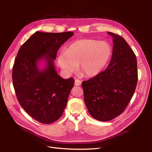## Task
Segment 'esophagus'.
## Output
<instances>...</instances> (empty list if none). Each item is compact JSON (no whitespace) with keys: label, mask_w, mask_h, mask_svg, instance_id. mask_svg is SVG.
<instances>
[{"label":"esophagus","mask_w":152,"mask_h":152,"mask_svg":"<svg viewBox=\"0 0 152 152\" xmlns=\"http://www.w3.org/2000/svg\"><path fill=\"white\" fill-rule=\"evenodd\" d=\"M75 84L76 86H81V81L80 80H79V79H76L75 80Z\"/></svg>","instance_id":"1"}]
</instances>
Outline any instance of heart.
I'll use <instances>...</instances> for the list:
<instances>
[{"label":"heart","instance_id":"1","mask_svg":"<svg viewBox=\"0 0 152 152\" xmlns=\"http://www.w3.org/2000/svg\"><path fill=\"white\" fill-rule=\"evenodd\" d=\"M112 53L111 47L105 41L81 39L71 44L65 52L58 57V63L67 73L79 69L87 76L98 75L105 68Z\"/></svg>","mask_w":152,"mask_h":152}]
</instances>
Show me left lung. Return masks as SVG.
<instances>
[{
	"mask_svg": "<svg viewBox=\"0 0 152 152\" xmlns=\"http://www.w3.org/2000/svg\"><path fill=\"white\" fill-rule=\"evenodd\" d=\"M113 37L112 57L105 71L82 83L84 102L90 115L100 121L120 115L132 99L137 83L136 56L125 39Z\"/></svg>",
	"mask_w": 152,
	"mask_h": 152,
	"instance_id": "8db88e82",
	"label": "left lung"
}]
</instances>
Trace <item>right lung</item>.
I'll return each mask as SVG.
<instances>
[{
    "label": "right lung",
    "mask_w": 152,
    "mask_h": 152,
    "mask_svg": "<svg viewBox=\"0 0 152 152\" xmlns=\"http://www.w3.org/2000/svg\"><path fill=\"white\" fill-rule=\"evenodd\" d=\"M73 32H36L19 49L15 60L12 80L20 105L35 120L50 124L61 117L75 80L64 79L55 71L53 60L62 44L73 36ZM44 59L47 66L37 67Z\"/></svg>",
    "instance_id": "1"
}]
</instances>
